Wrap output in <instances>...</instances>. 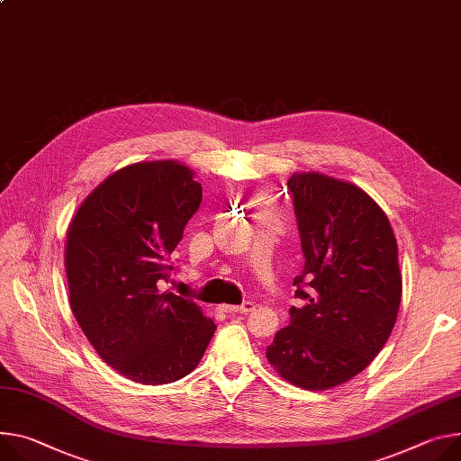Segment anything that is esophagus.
Returning a JSON list of instances; mask_svg holds the SVG:
<instances>
[{"instance_id":"esophagus-1","label":"esophagus","mask_w":461,"mask_h":461,"mask_svg":"<svg viewBox=\"0 0 461 461\" xmlns=\"http://www.w3.org/2000/svg\"><path fill=\"white\" fill-rule=\"evenodd\" d=\"M256 309V303L252 300H246L242 305H224V311L230 314H248Z\"/></svg>"}]
</instances>
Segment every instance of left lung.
<instances>
[{
  "mask_svg": "<svg viewBox=\"0 0 461 461\" xmlns=\"http://www.w3.org/2000/svg\"><path fill=\"white\" fill-rule=\"evenodd\" d=\"M305 267L294 279L303 307L267 348L285 381L329 390L353 379L390 339L402 279L390 221L360 187L320 173L288 178Z\"/></svg>",
  "mask_w": 461,
  "mask_h": 461,
  "instance_id": "left-lung-1",
  "label": "left lung"
}]
</instances>
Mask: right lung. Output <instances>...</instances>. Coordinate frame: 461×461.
<instances>
[{
	"mask_svg": "<svg viewBox=\"0 0 461 461\" xmlns=\"http://www.w3.org/2000/svg\"><path fill=\"white\" fill-rule=\"evenodd\" d=\"M202 185L178 161H143L108 176L77 209L66 242L71 311L99 357L140 384L191 373L217 325L158 283L198 212Z\"/></svg>",
	"mask_w": 461,
	"mask_h": 461,
	"instance_id": "right-lung-1",
	"label": "right lung"
}]
</instances>
